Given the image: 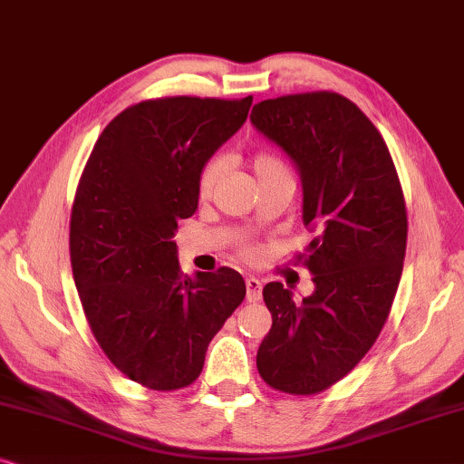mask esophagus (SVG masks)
I'll return each mask as SVG.
<instances>
[{"instance_id": "obj_1", "label": "esophagus", "mask_w": 464, "mask_h": 464, "mask_svg": "<svg viewBox=\"0 0 464 464\" xmlns=\"http://www.w3.org/2000/svg\"><path fill=\"white\" fill-rule=\"evenodd\" d=\"M261 295H263V284L256 280V277H246V299L250 301V304H256V301H261Z\"/></svg>"}]
</instances>
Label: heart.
I'll return each mask as SVG.
<instances>
[{
    "mask_svg": "<svg viewBox=\"0 0 464 464\" xmlns=\"http://www.w3.org/2000/svg\"><path fill=\"white\" fill-rule=\"evenodd\" d=\"M252 169H255L256 180H267L271 176L288 174L282 160L277 159L276 154H269V152H256L255 159H252ZM222 171H225V163H222V159H209L208 163L203 165L199 171V180H197V190H199L201 197H208L212 193L216 182L220 180ZM244 255L252 256L255 255V250L246 248Z\"/></svg>",
    "mask_w": 464,
    "mask_h": 464,
    "instance_id": "obj_1",
    "label": "heart"
}]
</instances>
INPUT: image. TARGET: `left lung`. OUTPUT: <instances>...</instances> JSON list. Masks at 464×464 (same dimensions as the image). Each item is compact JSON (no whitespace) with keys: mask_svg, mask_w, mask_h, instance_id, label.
I'll return each instance as SVG.
<instances>
[{"mask_svg":"<svg viewBox=\"0 0 464 464\" xmlns=\"http://www.w3.org/2000/svg\"><path fill=\"white\" fill-rule=\"evenodd\" d=\"M250 122L295 163L304 225L316 231L299 256L314 293L295 304L282 282L263 288L274 323L256 367L276 391L316 394L358 365L386 323L405 258L403 190L384 138L337 92L265 99Z\"/></svg>","mask_w":464,"mask_h":464,"instance_id":"obj_1","label":"left lung"}]
</instances>
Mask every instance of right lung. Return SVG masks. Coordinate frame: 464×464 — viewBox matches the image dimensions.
<instances>
[{"instance_id":"obj_1","label":"right lung","mask_w":464,"mask_h":464,"mask_svg":"<svg viewBox=\"0 0 464 464\" xmlns=\"http://www.w3.org/2000/svg\"><path fill=\"white\" fill-rule=\"evenodd\" d=\"M252 97H165L116 116L99 135L72 208L70 255L92 335L116 369L152 391L199 378L208 345L246 296L236 269L187 276L178 220L197 180L248 119Z\"/></svg>"}]
</instances>
